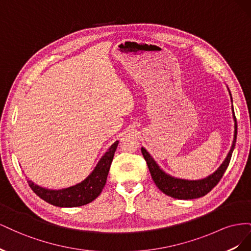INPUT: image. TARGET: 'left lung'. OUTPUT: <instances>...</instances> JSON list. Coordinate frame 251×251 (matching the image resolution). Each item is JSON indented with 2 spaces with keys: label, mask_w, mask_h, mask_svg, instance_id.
<instances>
[{
  "label": "left lung",
  "mask_w": 251,
  "mask_h": 251,
  "mask_svg": "<svg viewBox=\"0 0 251 251\" xmlns=\"http://www.w3.org/2000/svg\"><path fill=\"white\" fill-rule=\"evenodd\" d=\"M229 95L231 97L230 91H229ZM231 101H232V98H231ZM232 115L234 120V135H233V141H232V146L229 153L225 158L223 163L220 165V168L214 174L209 175L208 177L204 179L185 180V179L172 177L160 169V166L156 163L153 157L149 154V151L146 149L141 148V153L144 159H146L150 173H151V176L153 178L157 187L160 189L163 194L172 197V198L180 199V200L197 199L208 194L211 189L219 183V181L223 177L226 169L228 168L232 151L235 147V140H237L238 126H237V119H235V115L233 112V107H232Z\"/></svg>",
  "instance_id": "8db88e82"
}]
</instances>
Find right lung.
Here are the masks:
<instances>
[{
  "label": "right lung",
  "mask_w": 251,
  "mask_h": 251,
  "mask_svg": "<svg viewBox=\"0 0 251 251\" xmlns=\"http://www.w3.org/2000/svg\"><path fill=\"white\" fill-rule=\"evenodd\" d=\"M119 141H115L105 154L100 158L93 172L81 181L80 183L63 189H49L34 184L31 180H27L29 186L40 197L54 206L77 207L95 200L100 195L107 182L110 166Z\"/></svg>",
  "instance_id": "right-lung-1"
}]
</instances>
